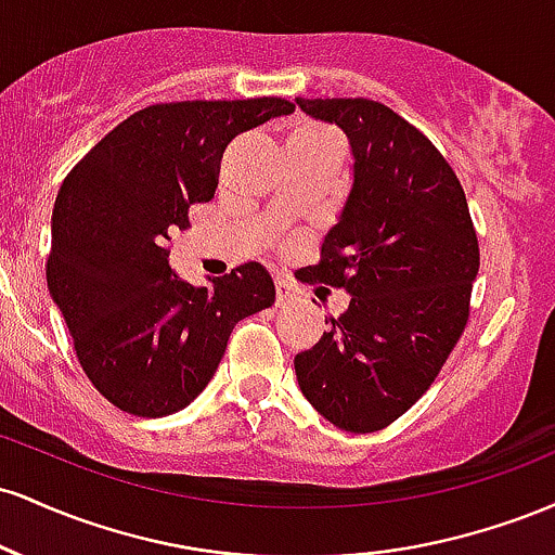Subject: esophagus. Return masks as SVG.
<instances>
[{
    "mask_svg": "<svg viewBox=\"0 0 555 555\" xmlns=\"http://www.w3.org/2000/svg\"><path fill=\"white\" fill-rule=\"evenodd\" d=\"M295 299H299L297 286L279 276L276 279V305H289V302H295Z\"/></svg>",
    "mask_w": 555,
    "mask_h": 555,
    "instance_id": "34e87169",
    "label": "esophagus"
}]
</instances>
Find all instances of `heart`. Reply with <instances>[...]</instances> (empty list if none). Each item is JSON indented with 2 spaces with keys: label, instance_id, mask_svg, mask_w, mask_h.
I'll use <instances>...</instances> for the list:
<instances>
[{
  "label": "heart",
  "instance_id": "heart-1",
  "mask_svg": "<svg viewBox=\"0 0 555 555\" xmlns=\"http://www.w3.org/2000/svg\"><path fill=\"white\" fill-rule=\"evenodd\" d=\"M328 138H336V135L331 130H326V127H302V130H297L295 135L289 138V145L318 143V140H328Z\"/></svg>",
  "mask_w": 555,
  "mask_h": 555
}]
</instances>
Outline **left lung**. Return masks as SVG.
Returning <instances> with one entry per match:
<instances>
[{
  "mask_svg": "<svg viewBox=\"0 0 555 555\" xmlns=\"http://www.w3.org/2000/svg\"><path fill=\"white\" fill-rule=\"evenodd\" d=\"M347 132L354 182L321 260L299 282L344 289L295 358L310 404L349 433L384 430L428 391L469 321L480 247L462 182L415 125L371 99H297Z\"/></svg>",
  "mask_w": 555,
  "mask_h": 555,
  "instance_id": "8db88e82",
  "label": "left lung"
}]
</instances>
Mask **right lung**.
Returning <instances> with one entry per match:
<instances>
[{
    "instance_id": "1",
    "label": "right lung",
    "mask_w": 555,
    "mask_h": 555,
    "mask_svg": "<svg viewBox=\"0 0 555 555\" xmlns=\"http://www.w3.org/2000/svg\"><path fill=\"white\" fill-rule=\"evenodd\" d=\"M289 112L279 95L145 106L62 182L47 284L88 380L122 412L184 410L214 378L232 328L276 299L256 260L208 286L184 282L169 245L190 208L214 197L227 145Z\"/></svg>"
}]
</instances>
